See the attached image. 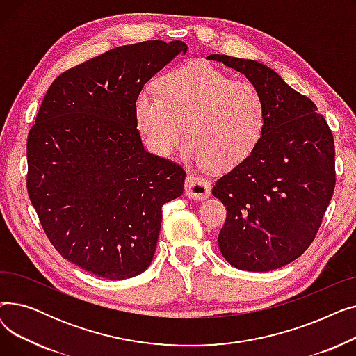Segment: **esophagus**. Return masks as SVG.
Listing matches in <instances>:
<instances>
[{"mask_svg":"<svg viewBox=\"0 0 356 356\" xmlns=\"http://www.w3.org/2000/svg\"><path fill=\"white\" fill-rule=\"evenodd\" d=\"M212 186L208 180L195 177V176H188L184 181V193L191 199L196 200H203L211 196Z\"/></svg>","mask_w":356,"mask_h":356,"instance_id":"1","label":"esophagus"}]
</instances>
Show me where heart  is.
<instances>
[{"label":"heart","instance_id":"1","mask_svg":"<svg viewBox=\"0 0 356 356\" xmlns=\"http://www.w3.org/2000/svg\"><path fill=\"white\" fill-rule=\"evenodd\" d=\"M134 118L154 154H170L184 128L186 161L229 170L245 161L261 141L266 105L252 83L232 81L209 63H193L163 74L157 92L141 89Z\"/></svg>","mask_w":356,"mask_h":356}]
</instances>
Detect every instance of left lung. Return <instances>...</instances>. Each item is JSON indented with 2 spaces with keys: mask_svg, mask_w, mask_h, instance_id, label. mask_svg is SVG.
I'll list each match as a JSON object with an SVG mask.
<instances>
[{
  "mask_svg": "<svg viewBox=\"0 0 356 356\" xmlns=\"http://www.w3.org/2000/svg\"><path fill=\"white\" fill-rule=\"evenodd\" d=\"M208 59L244 74L266 105V128L257 148L212 189L227 207L219 250L239 270L284 267L309 248L332 199V131L316 105L268 66L227 54Z\"/></svg>",
  "mask_w": 356,
  "mask_h": 356,
  "instance_id": "obj_1",
  "label": "left lung"
}]
</instances>
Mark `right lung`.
I'll return each mask as SVG.
<instances>
[{"instance_id": "right-lung-1", "label": "right lung", "mask_w": 356, "mask_h": 356, "mask_svg": "<svg viewBox=\"0 0 356 356\" xmlns=\"http://www.w3.org/2000/svg\"><path fill=\"white\" fill-rule=\"evenodd\" d=\"M183 42L121 46L63 72L50 85L27 138V191L51 245L108 280L152 264L161 208L186 173L145 152L134 118L143 86Z\"/></svg>"}]
</instances>
